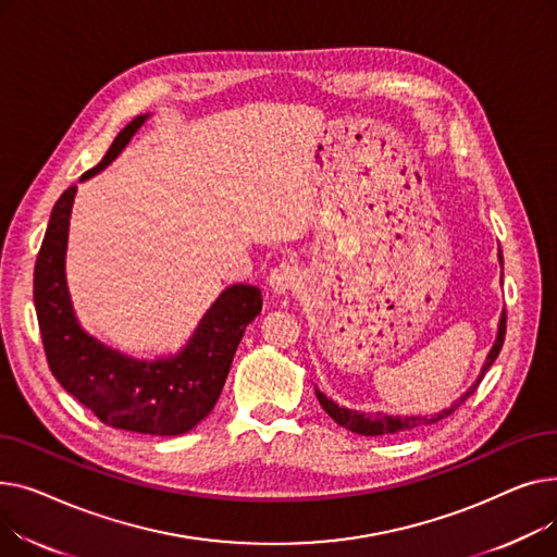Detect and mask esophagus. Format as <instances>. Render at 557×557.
<instances>
[{
    "label": "esophagus",
    "mask_w": 557,
    "mask_h": 557,
    "mask_svg": "<svg viewBox=\"0 0 557 557\" xmlns=\"http://www.w3.org/2000/svg\"><path fill=\"white\" fill-rule=\"evenodd\" d=\"M300 284V271L294 263L282 261L280 267H275L269 275V286L275 290V294H288V290H296Z\"/></svg>",
    "instance_id": "34e87169"
}]
</instances>
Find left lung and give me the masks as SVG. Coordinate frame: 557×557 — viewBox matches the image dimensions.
I'll list each match as a JSON object with an SVG mask.
<instances>
[{"label":"left lung","mask_w":557,"mask_h":557,"mask_svg":"<svg viewBox=\"0 0 557 557\" xmlns=\"http://www.w3.org/2000/svg\"><path fill=\"white\" fill-rule=\"evenodd\" d=\"M502 257V255H499ZM502 261H504V257H502ZM504 338H506V311H504V315H502V323H499V334H496V341H494V347L490 349V355H487V361H485V366H483V372H481V376L476 379V384L467 391L451 408H447V411H443V413H437V416H433V418H422V416H411V418H393V416H384V413H374V416H370V413H359V411H349V408H343V406H338V404H334L332 399H327L323 393L320 391H315V395H318V401H320V406L325 408V413L336 422V424H341L343 429H347V431H355V433H361V435H384V433H397V431H413V429H420V426H431V424H437L441 420H445V418H449L456 408H460L467 399H470L474 393H476V388H479V384H481V379L485 376V372H487V368L496 361V357H499V352H502V347H504Z\"/></svg>","instance_id":"left-lung-1"}]
</instances>
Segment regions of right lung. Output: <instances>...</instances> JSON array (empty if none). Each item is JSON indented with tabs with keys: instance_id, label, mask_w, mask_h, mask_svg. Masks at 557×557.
Wrapping results in <instances>:
<instances>
[{
	"instance_id": "add662e5",
	"label": "right lung",
	"mask_w": 557,
	"mask_h": 557,
	"mask_svg": "<svg viewBox=\"0 0 557 557\" xmlns=\"http://www.w3.org/2000/svg\"><path fill=\"white\" fill-rule=\"evenodd\" d=\"M135 120L114 137L103 160L81 175L106 169L144 124ZM76 187L55 200L34 271V302L47 363L55 382L108 426L149 435H181L214 408L246 325L261 311V290L232 284L202 315L178 357L135 361L87 336L74 318L65 284V248Z\"/></svg>"
}]
</instances>
